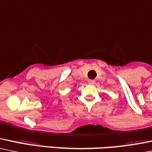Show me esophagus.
<instances>
[{"label":"esophagus","mask_w":152,"mask_h":152,"mask_svg":"<svg viewBox=\"0 0 152 152\" xmlns=\"http://www.w3.org/2000/svg\"><path fill=\"white\" fill-rule=\"evenodd\" d=\"M88 83L90 84V85H94L95 83V80H88Z\"/></svg>","instance_id":"34e87169"}]
</instances>
